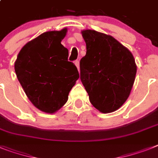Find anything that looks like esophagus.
I'll use <instances>...</instances> for the list:
<instances>
[{
  "mask_svg": "<svg viewBox=\"0 0 158 158\" xmlns=\"http://www.w3.org/2000/svg\"><path fill=\"white\" fill-rule=\"evenodd\" d=\"M74 64H75V65H76L78 71H80V63H79V60H76L74 62Z\"/></svg>",
  "mask_w": 158,
  "mask_h": 158,
  "instance_id": "1",
  "label": "esophagus"
}]
</instances>
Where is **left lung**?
Listing matches in <instances>:
<instances>
[{"mask_svg": "<svg viewBox=\"0 0 158 158\" xmlns=\"http://www.w3.org/2000/svg\"><path fill=\"white\" fill-rule=\"evenodd\" d=\"M86 54L80 61L81 80L91 104L102 113L115 111L131 93L136 74L133 55L110 35L81 31Z\"/></svg>", "mask_w": 158, "mask_h": 158, "instance_id": "left-lung-1", "label": "left lung"}]
</instances>
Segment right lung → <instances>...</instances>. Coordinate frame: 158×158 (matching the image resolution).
<instances>
[{"label":"right lung","instance_id":"add662e5","mask_svg":"<svg viewBox=\"0 0 158 158\" xmlns=\"http://www.w3.org/2000/svg\"><path fill=\"white\" fill-rule=\"evenodd\" d=\"M68 29L47 31L26 44L17 56L14 69L31 103L53 114L68 101L79 78L77 69L68 61L69 50L61 44Z\"/></svg>","mask_w":158,"mask_h":158}]
</instances>
